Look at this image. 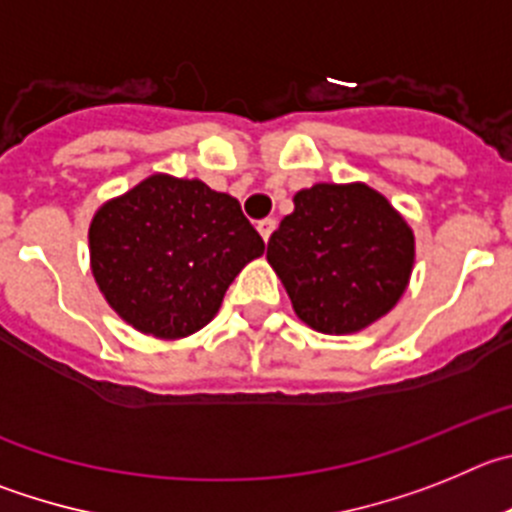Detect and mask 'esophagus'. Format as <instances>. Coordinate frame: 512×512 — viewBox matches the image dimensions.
Segmentation results:
<instances>
[{"mask_svg": "<svg viewBox=\"0 0 512 512\" xmlns=\"http://www.w3.org/2000/svg\"><path fill=\"white\" fill-rule=\"evenodd\" d=\"M275 227H278V222H275V219H262V222H257V232H260V237L265 239H270V234L275 232Z\"/></svg>", "mask_w": 512, "mask_h": 512, "instance_id": "34e87169", "label": "esophagus"}]
</instances>
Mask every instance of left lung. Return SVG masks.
I'll list each match as a JSON object with an SVG mask.
<instances>
[{
    "label": "left lung",
    "mask_w": 512,
    "mask_h": 512,
    "mask_svg": "<svg viewBox=\"0 0 512 512\" xmlns=\"http://www.w3.org/2000/svg\"><path fill=\"white\" fill-rule=\"evenodd\" d=\"M267 242V262L298 319L354 334L382 319L411 280L416 242L390 201L365 183H316L293 196Z\"/></svg>",
    "instance_id": "left-lung-1"
}]
</instances>
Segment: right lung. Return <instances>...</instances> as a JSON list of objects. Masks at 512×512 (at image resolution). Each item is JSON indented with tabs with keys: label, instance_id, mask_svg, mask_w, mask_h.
<instances>
[{
	"label": "right lung",
	"instance_id": "right-lung-1",
	"mask_svg": "<svg viewBox=\"0 0 512 512\" xmlns=\"http://www.w3.org/2000/svg\"><path fill=\"white\" fill-rule=\"evenodd\" d=\"M89 252L96 285L127 324L181 339L214 319L265 242L229 193L155 173L96 211Z\"/></svg>",
	"mask_w": 512,
	"mask_h": 512
}]
</instances>
